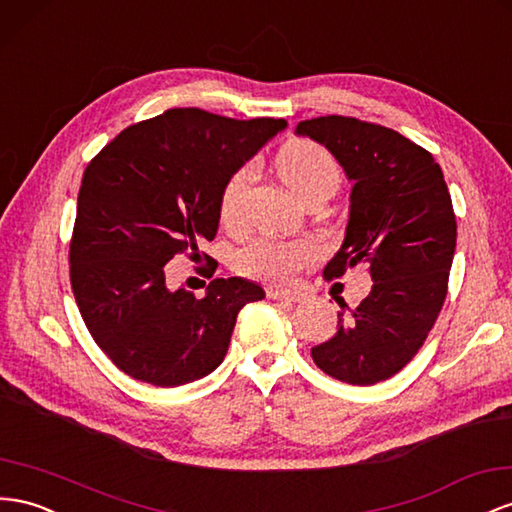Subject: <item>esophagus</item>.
I'll list each match as a JSON object with an SVG mask.
<instances>
[{"instance_id": "34e87169", "label": "esophagus", "mask_w": 512, "mask_h": 512, "mask_svg": "<svg viewBox=\"0 0 512 512\" xmlns=\"http://www.w3.org/2000/svg\"><path fill=\"white\" fill-rule=\"evenodd\" d=\"M267 297L269 299H280V301H293V303H297V301H301V299H306V295L303 293H297V290H290V288H267Z\"/></svg>"}]
</instances>
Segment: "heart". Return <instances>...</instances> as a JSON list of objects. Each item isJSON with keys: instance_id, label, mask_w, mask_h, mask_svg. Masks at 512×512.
I'll return each mask as SVG.
<instances>
[{"instance_id": "obj_1", "label": "heart", "mask_w": 512, "mask_h": 512, "mask_svg": "<svg viewBox=\"0 0 512 512\" xmlns=\"http://www.w3.org/2000/svg\"><path fill=\"white\" fill-rule=\"evenodd\" d=\"M278 172L284 185L306 204L314 198H331L342 183V168L336 157L321 144L310 140H293L278 153ZM252 163L234 172L219 193V219L226 226L237 224L243 213L247 189L254 183ZM319 258L314 243H284L275 239H258L234 258V267L247 278L265 282H290L295 275Z\"/></svg>"}]
</instances>
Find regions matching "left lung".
<instances>
[{
    "instance_id": "left-lung-1",
    "label": "left lung",
    "mask_w": 512,
    "mask_h": 512,
    "mask_svg": "<svg viewBox=\"0 0 512 512\" xmlns=\"http://www.w3.org/2000/svg\"><path fill=\"white\" fill-rule=\"evenodd\" d=\"M297 135L323 144L353 183L349 224L325 278L366 265L370 295L351 312L340 303L334 338L312 347L329 377L351 385L390 379L424 344L448 293L457 219L439 163L381 124L321 116Z\"/></svg>"
}]
</instances>
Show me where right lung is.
I'll list each match as a JSON object with an SVG mask.
<instances>
[{"instance_id":"right-lung-1","label":"right lung","mask_w":512,"mask_h":512,"mask_svg":"<svg viewBox=\"0 0 512 512\" xmlns=\"http://www.w3.org/2000/svg\"><path fill=\"white\" fill-rule=\"evenodd\" d=\"M282 129V118L178 107L131 124L88 163L71 284L94 342L129 377L159 388L206 377L224 362L239 310L265 299L243 278H215L196 297L165 284V265L178 254L200 262L224 183Z\"/></svg>"}]
</instances>
